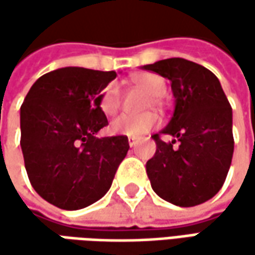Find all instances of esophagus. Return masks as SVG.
Returning <instances> with one entry per match:
<instances>
[{
  "label": "esophagus",
  "instance_id": "esophagus-1",
  "mask_svg": "<svg viewBox=\"0 0 255 255\" xmlns=\"http://www.w3.org/2000/svg\"><path fill=\"white\" fill-rule=\"evenodd\" d=\"M128 142H129V146H130V147H133V146L137 143V139H136V137H129V139H128Z\"/></svg>",
  "mask_w": 255,
  "mask_h": 255
}]
</instances>
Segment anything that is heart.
Returning <instances> with one entry per match:
<instances>
[{
  "label": "heart",
  "instance_id": "heart-1",
  "mask_svg": "<svg viewBox=\"0 0 255 255\" xmlns=\"http://www.w3.org/2000/svg\"><path fill=\"white\" fill-rule=\"evenodd\" d=\"M133 82L143 88L153 98V101L160 99L166 93V84L160 76L153 74H139L133 78ZM121 91L115 84L108 85L99 96V109L105 115H113L121 108ZM159 125V116L153 112L140 115L122 113L115 118L111 123V130L115 134H123L129 137H139L146 132L152 130Z\"/></svg>",
  "mask_w": 255,
  "mask_h": 255
}]
</instances>
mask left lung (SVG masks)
Here are the masks:
<instances>
[{
  "instance_id": "1",
  "label": "left lung",
  "mask_w": 255,
  "mask_h": 255,
  "mask_svg": "<svg viewBox=\"0 0 255 255\" xmlns=\"http://www.w3.org/2000/svg\"><path fill=\"white\" fill-rule=\"evenodd\" d=\"M143 69L167 78L176 102L169 125L152 136L156 153L146 163L152 189L180 207L210 200L224 184L234 152L233 111L220 81L207 68L183 58ZM162 134L173 140L163 142Z\"/></svg>"
}]
</instances>
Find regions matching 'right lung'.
<instances>
[{
  "label": "right lung",
  "instance_id": "add662e5",
  "mask_svg": "<svg viewBox=\"0 0 255 255\" xmlns=\"http://www.w3.org/2000/svg\"><path fill=\"white\" fill-rule=\"evenodd\" d=\"M116 78L78 66L42 75L21 105V149L35 191L64 210L106 194L129 150L126 136L96 137L108 125L99 96Z\"/></svg>",
  "mask_w": 255,
  "mask_h": 255
}]
</instances>
